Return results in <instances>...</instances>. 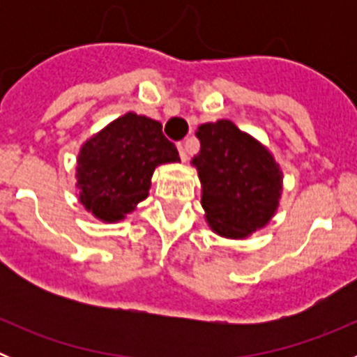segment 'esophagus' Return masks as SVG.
<instances>
[{
  "label": "esophagus",
  "instance_id": "34e87169",
  "mask_svg": "<svg viewBox=\"0 0 357 357\" xmlns=\"http://www.w3.org/2000/svg\"><path fill=\"white\" fill-rule=\"evenodd\" d=\"M176 148H178V153H181V159H182V160H188V157H189L188 143H185V141H182V143L176 144Z\"/></svg>",
  "mask_w": 357,
  "mask_h": 357
}]
</instances>
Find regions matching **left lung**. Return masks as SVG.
I'll return each mask as SVG.
<instances>
[{"label":"left lung","instance_id":"8db88e82","mask_svg":"<svg viewBox=\"0 0 357 357\" xmlns=\"http://www.w3.org/2000/svg\"><path fill=\"white\" fill-rule=\"evenodd\" d=\"M193 157L209 225L227 238H245L266 225L280 197V169L270 151L232 121L198 127Z\"/></svg>","mask_w":357,"mask_h":357}]
</instances>
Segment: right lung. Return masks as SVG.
Here are the masks:
<instances>
[{
    "label": "right lung",
    "instance_id": "add662e5",
    "mask_svg": "<svg viewBox=\"0 0 357 357\" xmlns=\"http://www.w3.org/2000/svg\"><path fill=\"white\" fill-rule=\"evenodd\" d=\"M176 146L162 125L128 112L82 146L77 178L85 209L105 222H118L148 197L155 166L176 162Z\"/></svg>",
    "mask_w": 357,
    "mask_h": 357
}]
</instances>
